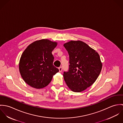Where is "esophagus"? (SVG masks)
I'll return each mask as SVG.
<instances>
[{"mask_svg":"<svg viewBox=\"0 0 123 123\" xmlns=\"http://www.w3.org/2000/svg\"><path fill=\"white\" fill-rule=\"evenodd\" d=\"M58 69H59V72H61L62 71V67H60Z\"/></svg>","mask_w":123,"mask_h":123,"instance_id":"34e87169","label":"esophagus"}]
</instances>
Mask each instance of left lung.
<instances>
[{
    "label": "left lung",
    "instance_id": "1",
    "mask_svg": "<svg viewBox=\"0 0 123 123\" xmlns=\"http://www.w3.org/2000/svg\"><path fill=\"white\" fill-rule=\"evenodd\" d=\"M63 46L70 57L69 70L64 72V80L75 92L84 91L98 78L102 67L98 53L81 41H70Z\"/></svg>",
    "mask_w": 123,
    "mask_h": 123
}]
</instances>
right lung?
Here are the masks:
<instances>
[{
    "label": "right lung",
    "instance_id": "add662e5",
    "mask_svg": "<svg viewBox=\"0 0 123 123\" xmlns=\"http://www.w3.org/2000/svg\"><path fill=\"white\" fill-rule=\"evenodd\" d=\"M57 43L48 39L36 41L29 44L22 54L19 63L21 76L33 88L47 86L59 70L53 65L52 52Z\"/></svg>",
    "mask_w": 123,
    "mask_h": 123
}]
</instances>
